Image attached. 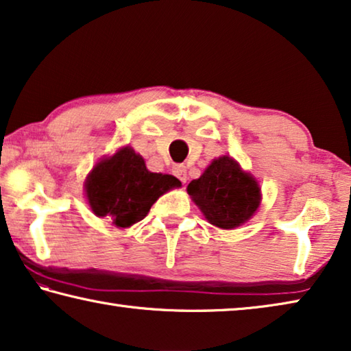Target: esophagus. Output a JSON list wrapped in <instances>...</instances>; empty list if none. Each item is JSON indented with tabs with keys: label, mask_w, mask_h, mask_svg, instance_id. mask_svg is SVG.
<instances>
[{
	"label": "esophagus",
	"mask_w": 351,
	"mask_h": 351,
	"mask_svg": "<svg viewBox=\"0 0 351 351\" xmlns=\"http://www.w3.org/2000/svg\"><path fill=\"white\" fill-rule=\"evenodd\" d=\"M171 171H173V175L176 178H180L182 182L187 181V167H186V165L176 164V165H173V169H171Z\"/></svg>",
	"instance_id": "1"
}]
</instances>
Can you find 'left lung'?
Instances as JSON below:
<instances>
[{"label":"left lung","instance_id":"obj_1","mask_svg":"<svg viewBox=\"0 0 351 351\" xmlns=\"http://www.w3.org/2000/svg\"><path fill=\"white\" fill-rule=\"evenodd\" d=\"M187 193L207 221L219 229L245 224L261 201L258 182L230 156L213 159L204 173L189 184Z\"/></svg>","mask_w":351,"mask_h":351}]
</instances>
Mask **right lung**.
Segmentation results:
<instances>
[{"label": "right lung", "instance_id": "obj_1", "mask_svg": "<svg viewBox=\"0 0 351 351\" xmlns=\"http://www.w3.org/2000/svg\"><path fill=\"white\" fill-rule=\"evenodd\" d=\"M181 187L178 178L153 173L132 147H122L104 158L85 182L88 204L97 217L111 219L116 228H130L150 212L156 199L170 189Z\"/></svg>", "mask_w": 351, "mask_h": 351}]
</instances>
